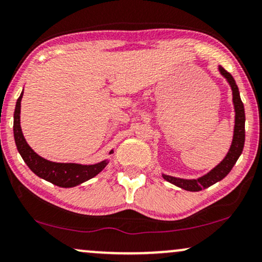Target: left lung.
I'll list each match as a JSON object with an SVG mask.
<instances>
[{
    "label": "left lung",
    "mask_w": 262,
    "mask_h": 262,
    "mask_svg": "<svg viewBox=\"0 0 262 262\" xmlns=\"http://www.w3.org/2000/svg\"><path fill=\"white\" fill-rule=\"evenodd\" d=\"M220 72L224 77L226 78L227 81L230 83L231 89H232L233 95V104H235V111H236V120H235V134H233V141L231 144V148L229 152H227L226 158L216 166L215 168H213L209 173H207L206 176L201 177L199 179H181V178H174V177L166 176L162 177L166 181L172 183L179 188L188 190V191H200V190L208 188V186L215 184L216 182L222 181L223 178L229 174V172L235 166L236 161L238 160L239 155L242 154L243 147H244V139H246V130H244V123H246V114H244V107L243 102L239 97V91L238 88L236 85V81L233 79L232 76L224 69V67H219Z\"/></svg>",
    "instance_id": "8db88e82"
}]
</instances>
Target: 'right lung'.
<instances>
[{
	"label": "right lung",
	"mask_w": 262,
	"mask_h": 262,
	"mask_svg": "<svg viewBox=\"0 0 262 262\" xmlns=\"http://www.w3.org/2000/svg\"><path fill=\"white\" fill-rule=\"evenodd\" d=\"M21 97L23 94L16 101L14 111V125H13L14 139L20 155L35 174L53 183V184L61 186V188H72V186H76L80 183L89 181L90 178L98 174L102 169L106 167L107 161L98 162L95 165L57 164V162L48 161L37 155L26 143L21 127H20V107H21L20 102H21Z\"/></svg>",
	"instance_id": "right-lung-1"
}]
</instances>
